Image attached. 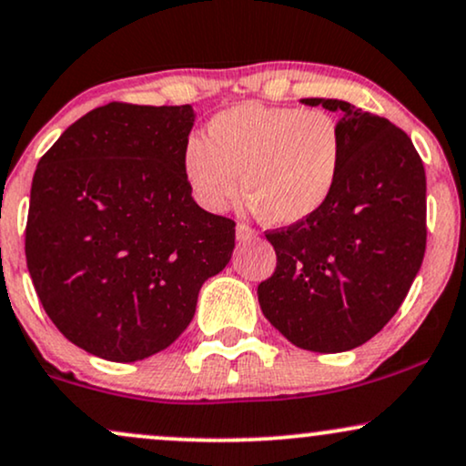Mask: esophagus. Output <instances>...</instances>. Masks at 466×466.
I'll return each mask as SVG.
<instances>
[{
	"mask_svg": "<svg viewBox=\"0 0 466 466\" xmlns=\"http://www.w3.org/2000/svg\"><path fill=\"white\" fill-rule=\"evenodd\" d=\"M258 232L256 229H251L248 223H238L237 226V240H240V243H245V240H251L256 238Z\"/></svg>",
	"mask_w": 466,
	"mask_h": 466,
	"instance_id": "34e87169",
	"label": "esophagus"
}]
</instances>
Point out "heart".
<instances>
[{"mask_svg":"<svg viewBox=\"0 0 466 466\" xmlns=\"http://www.w3.org/2000/svg\"><path fill=\"white\" fill-rule=\"evenodd\" d=\"M206 132L182 149L184 179L204 210L223 212L243 187L262 221L293 228L332 199L343 134L328 112L245 102L217 112Z\"/></svg>","mask_w":466,"mask_h":466,"instance_id":"b5f03b06","label":"heart"}]
</instances>
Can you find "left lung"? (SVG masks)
I'll return each mask as SVG.
<instances>
[{"instance_id":"8db88e82","label":"left lung","mask_w":466,"mask_h":466,"mask_svg":"<svg viewBox=\"0 0 466 466\" xmlns=\"http://www.w3.org/2000/svg\"><path fill=\"white\" fill-rule=\"evenodd\" d=\"M343 169L328 206L267 232L278 256L258 287L262 315L290 343L319 354L367 343L400 310L425 254V169L406 132L343 99Z\"/></svg>"}]
</instances>
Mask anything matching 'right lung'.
<instances>
[{"instance_id": "right-lung-1", "label": "right lung", "mask_w": 466, "mask_h": 466, "mask_svg": "<svg viewBox=\"0 0 466 466\" xmlns=\"http://www.w3.org/2000/svg\"><path fill=\"white\" fill-rule=\"evenodd\" d=\"M193 106L95 108L38 162L27 271L56 328L112 362L167 350L234 251V221L195 204L182 173Z\"/></svg>"}]
</instances>
